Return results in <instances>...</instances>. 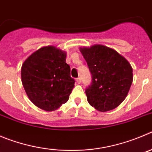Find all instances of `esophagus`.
Instances as JSON below:
<instances>
[{"label":"esophagus","instance_id":"1","mask_svg":"<svg viewBox=\"0 0 152 152\" xmlns=\"http://www.w3.org/2000/svg\"><path fill=\"white\" fill-rule=\"evenodd\" d=\"M76 83H77L78 84H80V83H81V79H80V78H77V79H76Z\"/></svg>","mask_w":152,"mask_h":152}]
</instances>
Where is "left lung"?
<instances>
[{"instance_id": "8db88e82", "label": "left lung", "mask_w": 152, "mask_h": 152, "mask_svg": "<svg viewBox=\"0 0 152 152\" xmlns=\"http://www.w3.org/2000/svg\"><path fill=\"white\" fill-rule=\"evenodd\" d=\"M92 76L86 90L89 104L100 112L114 110L127 97L133 82V69L125 58L108 46L95 44L80 47Z\"/></svg>"}]
</instances>
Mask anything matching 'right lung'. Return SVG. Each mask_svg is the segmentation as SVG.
<instances>
[{
  "label": "right lung",
  "instance_id": "right-lung-1",
  "mask_svg": "<svg viewBox=\"0 0 152 152\" xmlns=\"http://www.w3.org/2000/svg\"><path fill=\"white\" fill-rule=\"evenodd\" d=\"M66 53L55 46L41 47L22 64V83L28 98L38 108L55 111L66 103L74 87Z\"/></svg>",
  "mask_w": 152,
  "mask_h": 152
}]
</instances>
